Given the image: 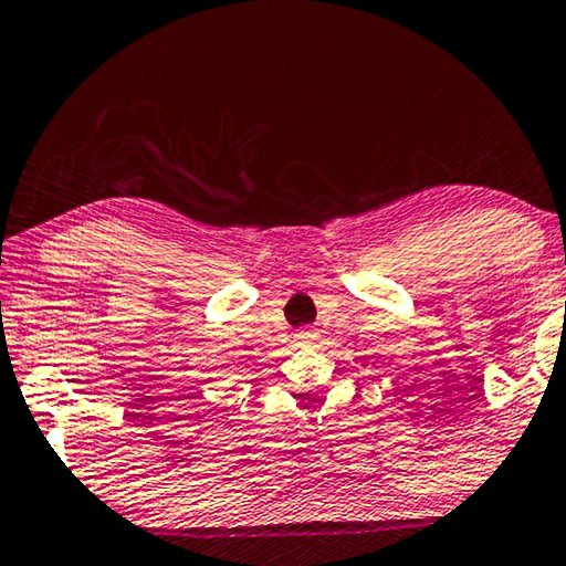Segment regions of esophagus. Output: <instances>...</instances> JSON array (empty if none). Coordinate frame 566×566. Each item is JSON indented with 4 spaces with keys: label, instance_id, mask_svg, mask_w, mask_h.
Here are the masks:
<instances>
[{
    "label": "esophagus",
    "instance_id": "obj_1",
    "mask_svg": "<svg viewBox=\"0 0 566 566\" xmlns=\"http://www.w3.org/2000/svg\"><path fill=\"white\" fill-rule=\"evenodd\" d=\"M295 338H297L300 344H313L315 338H318V331H315V328H300L297 334H295Z\"/></svg>",
    "mask_w": 566,
    "mask_h": 566
}]
</instances>
